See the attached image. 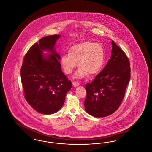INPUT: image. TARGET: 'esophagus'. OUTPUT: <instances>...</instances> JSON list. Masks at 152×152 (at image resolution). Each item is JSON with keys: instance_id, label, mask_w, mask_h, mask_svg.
<instances>
[{"instance_id": "esophagus-1", "label": "esophagus", "mask_w": 152, "mask_h": 152, "mask_svg": "<svg viewBox=\"0 0 152 152\" xmlns=\"http://www.w3.org/2000/svg\"><path fill=\"white\" fill-rule=\"evenodd\" d=\"M72 84H73V85L74 86H75V87L78 86L80 85L79 82H76V81H73V82H72Z\"/></svg>"}]
</instances>
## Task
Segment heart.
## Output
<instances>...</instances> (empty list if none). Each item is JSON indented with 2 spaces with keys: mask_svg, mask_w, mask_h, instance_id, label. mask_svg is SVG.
<instances>
[{
  "mask_svg": "<svg viewBox=\"0 0 152 152\" xmlns=\"http://www.w3.org/2000/svg\"><path fill=\"white\" fill-rule=\"evenodd\" d=\"M105 59L103 46L100 43L90 42H83L71 47L69 53H64L61 58V66L67 74H70L77 66L80 67L76 77H82L88 73L94 75L102 69Z\"/></svg>",
  "mask_w": 152,
  "mask_h": 152,
  "instance_id": "obj_1",
  "label": "heart"
}]
</instances>
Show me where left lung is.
I'll use <instances>...</instances> for the list:
<instances>
[{
    "instance_id": "8db88e82",
    "label": "left lung",
    "mask_w": 152,
    "mask_h": 152,
    "mask_svg": "<svg viewBox=\"0 0 152 152\" xmlns=\"http://www.w3.org/2000/svg\"><path fill=\"white\" fill-rule=\"evenodd\" d=\"M110 59L91 83L86 85V111L96 118L109 116L119 108L130 79V62L113 40Z\"/></svg>"
}]
</instances>
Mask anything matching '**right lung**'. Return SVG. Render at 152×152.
I'll return each mask as SVG.
<instances>
[{
    "instance_id": "obj_1",
    "label": "right lung",
    "mask_w": 152,
    "mask_h": 152,
    "mask_svg": "<svg viewBox=\"0 0 152 152\" xmlns=\"http://www.w3.org/2000/svg\"><path fill=\"white\" fill-rule=\"evenodd\" d=\"M59 34L42 37L31 46L23 58L21 82L26 100L39 113L51 115L62 107L72 82L61 70L60 55L54 46ZM43 50L51 55L45 57Z\"/></svg>"
}]
</instances>
